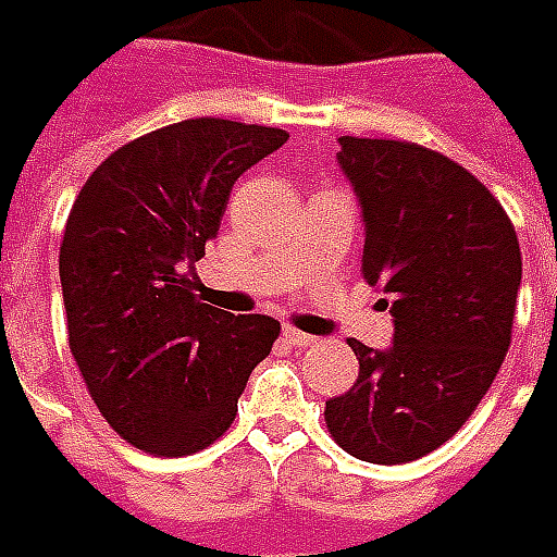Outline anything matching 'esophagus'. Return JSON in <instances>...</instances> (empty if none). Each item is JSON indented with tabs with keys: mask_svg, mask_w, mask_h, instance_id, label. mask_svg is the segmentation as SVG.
I'll list each match as a JSON object with an SVG mask.
<instances>
[{
	"mask_svg": "<svg viewBox=\"0 0 557 557\" xmlns=\"http://www.w3.org/2000/svg\"><path fill=\"white\" fill-rule=\"evenodd\" d=\"M284 343H290L296 349H308V346H317V337L313 334H305V332H296V329H284Z\"/></svg>",
	"mask_w": 557,
	"mask_h": 557,
	"instance_id": "34e87169",
	"label": "esophagus"
}]
</instances>
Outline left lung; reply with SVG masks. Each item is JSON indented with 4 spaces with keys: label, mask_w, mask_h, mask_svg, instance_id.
Returning a JSON list of instances; mask_svg holds the SVG:
<instances>
[{
    "label": "left lung",
    "mask_w": 557,
    "mask_h": 557,
    "mask_svg": "<svg viewBox=\"0 0 557 557\" xmlns=\"http://www.w3.org/2000/svg\"><path fill=\"white\" fill-rule=\"evenodd\" d=\"M337 161L361 199L363 282L391 296L396 334L387 352L349 337L358 379L325 403V425L361 461L408 463L491 391L511 346L520 240L499 199L434 149L341 137Z\"/></svg>",
    "instance_id": "8db88e82"
}]
</instances>
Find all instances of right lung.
<instances>
[{"instance_id":"1","label":"right lung","mask_w":557,"mask_h":557,"mask_svg":"<svg viewBox=\"0 0 557 557\" xmlns=\"http://www.w3.org/2000/svg\"><path fill=\"white\" fill-rule=\"evenodd\" d=\"M287 132L216 116L154 128L104 158L61 240L66 341L125 443L182 458L228 432L282 323L196 299L190 267L220 232L234 182Z\"/></svg>"}]
</instances>
